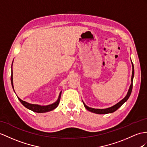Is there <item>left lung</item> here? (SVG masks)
<instances>
[{
  "label": "left lung",
  "instance_id": "8db88e82",
  "mask_svg": "<svg viewBox=\"0 0 147 147\" xmlns=\"http://www.w3.org/2000/svg\"><path fill=\"white\" fill-rule=\"evenodd\" d=\"M131 65H132V75H131V85L129 87V89H128V91L127 92V95L125 96V97L120 100L119 102H118L117 104L113 105L112 107H109V108H107V109H94V108H91V107H89L87 105H86L84 102V107L86 108V109L88 110V111H90L91 112L93 113H95L96 114H107V113H113L114 112H115V111L118 109H119L120 107L122 105L123 103L127 101V100L128 99V98L130 97V94L131 93V90H132V87H133V80H134V64L131 62Z\"/></svg>",
  "mask_w": 147,
  "mask_h": 147
}]
</instances>
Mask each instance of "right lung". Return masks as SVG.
<instances>
[{"label": "right lung", "instance_id": "obj_1", "mask_svg": "<svg viewBox=\"0 0 147 147\" xmlns=\"http://www.w3.org/2000/svg\"><path fill=\"white\" fill-rule=\"evenodd\" d=\"M11 77H10V80H11V84H12V88L13 89L14 91V88H13V71H12V65L11 67ZM61 94L62 92H60V94L59 96V98L57 99V100L52 103V104H50L48 105H37V104H32V103H29L27 102H25L22 100H21L19 97L17 98L19 100V101L21 102V103L25 107H26L27 109H29L32 111H33L34 112H37V113H45V112H50V111H52L53 109H55V108H57V106L59 105V102H60V97H61Z\"/></svg>", "mask_w": 147, "mask_h": 147}]
</instances>
